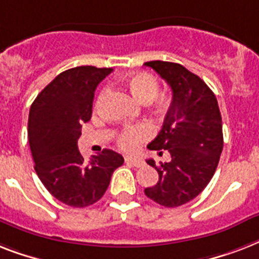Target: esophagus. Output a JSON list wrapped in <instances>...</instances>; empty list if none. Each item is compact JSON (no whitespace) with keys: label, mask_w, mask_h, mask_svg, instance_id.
Listing matches in <instances>:
<instances>
[{"label":"esophagus","mask_w":259,"mask_h":259,"mask_svg":"<svg viewBox=\"0 0 259 259\" xmlns=\"http://www.w3.org/2000/svg\"><path fill=\"white\" fill-rule=\"evenodd\" d=\"M125 163H128V164H132L135 165V167H143L144 165V162H143L142 159L138 158V156H125Z\"/></svg>","instance_id":"obj_1"}]
</instances>
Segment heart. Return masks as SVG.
I'll list each match as a JSON object with an SVG mask.
<instances>
[{
  "label": "heart",
  "instance_id": "b5f03b06",
  "mask_svg": "<svg viewBox=\"0 0 259 259\" xmlns=\"http://www.w3.org/2000/svg\"><path fill=\"white\" fill-rule=\"evenodd\" d=\"M124 84L130 91V94L140 103H152L156 112H164L167 111L171 104V99L168 95L160 94L158 95L159 82L154 74L148 72H136L130 74ZM104 96V92H101L100 97ZM152 134V128L150 124L138 123L124 127L119 132L116 142L123 150H134L142 140L147 139Z\"/></svg>",
  "mask_w": 259,
  "mask_h": 259
}]
</instances>
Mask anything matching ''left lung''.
I'll return each instance as SVG.
<instances>
[{"label":"left lung","mask_w":259,"mask_h":259,"mask_svg":"<svg viewBox=\"0 0 259 259\" xmlns=\"http://www.w3.org/2000/svg\"><path fill=\"white\" fill-rule=\"evenodd\" d=\"M172 91V101L159 135L150 150H167L168 163H147L159 174L158 183L144 190L150 199L164 207H178L199 195L208 185L223 148L222 117L218 101L207 84L183 65L148 61Z\"/></svg>","instance_id":"left-lung-1"}]
</instances>
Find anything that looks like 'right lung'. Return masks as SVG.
<instances>
[{
  "mask_svg": "<svg viewBox=\"0 0 259 259\" xmlns=\"http://www.w3.org/2000/svg\"><path fill=\"white\" fill-rule=\"evenodd\" d=\"M112 68L76 67L60 73L33 101L28 120L34 169L48 191L71 207H87L104 195L113 171L124 163L112 150L87 162L77 140L92 116L95 90Z\"/></svg>",
  "mask_w": 259,
  "mask_h": 259,
  "instance_id": "obj_1",
  "label": "right lung"
}]
</instances>
